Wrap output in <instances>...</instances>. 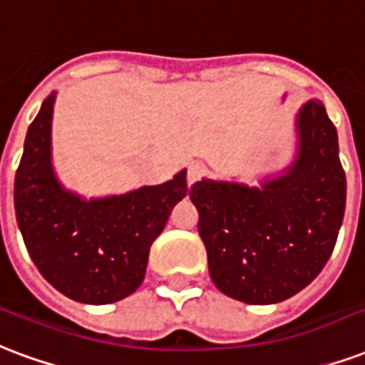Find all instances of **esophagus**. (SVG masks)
Masks as SVG:
<instances>
[{"label":"esophagus","instance_id":"obj_1","mask_svg":"<svg viewBox=\"0 0 365 365\" xmlns=\"http://www.w3.org/2000/svg\"><path fill=\"white\" fill-rule=\"evenodd\" d=\"M205 174V168L201 164H191L190 170H187V185H193L195 182H199Z\"/></svg>","mask_w":365,"mask_h":365}]
</instances>
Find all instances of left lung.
I'll use <instances>...</instances> for the list:
<instances>
[{
	"label": "left lung",
	"instance_id": "1",
	"mask_svg": "<svg viewBox=\"0 0 365 365\" xmlns=\"http://www.w3.org/2000/svg\"><path fill=\"white\" fill-rule=\"evenodd\" d=\"M210 279L253 306L284 302L312 282L336 244L346 207L339 137L323 102L296 114V155L259 185L203 178L190 191Z\"/></svg>",
	"mask_w": 365,
	"mask_h": 365
}]
</instances>
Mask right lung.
<instances>
[{
  "label": "right lung",
  "instance_id": "add662e5",
  "mask_svg": "<svg viewBox=\"0 0 365 365\" xmlns=\"http://www.w3.org/2000/svg\"><path fill=\"white\" fill-rule=\"evenodd\" d=\"M56 93L26 131L15 175V215L34 265L81 304H112L141 286L148 251L175 205L187 195V170L160 185L121 195L86 197L59 182L52 160Z\"/></svg>",
  "mask_w": 365,
  "mask_h": 365
}]
</instances>
